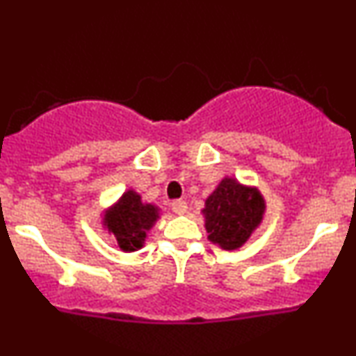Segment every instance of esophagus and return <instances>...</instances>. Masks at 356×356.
<instances>
[{"mask_svg": "<svg viewBox=\"0 0 356 356\" xmlns=\"http://www.w3.org/2000/svg\"><path fill=\"white\" fill-rule=\"evenodd\" d=\"M172 211L175 214H186L187 212V202L186 201H174L172 202Z\"/></svg>", "mask_w": 356, "mask_h": 356, "instance_id": "obj_1", "label": "esophagus"}]
</instances>
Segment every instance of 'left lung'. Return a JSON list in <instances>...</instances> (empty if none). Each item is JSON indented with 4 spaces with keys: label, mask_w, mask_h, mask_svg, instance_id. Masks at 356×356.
<instances>
[{
    "label": "left lung",
    "mask_w": 356,
    "mask_h": 356,
    "mask_svg": "<svg viewBox=\"0 0 356 356\" xmlns=\"http://www.w3.org/2000/svg\"><path fill=\"white\" fill-rule=\"evenodd\" d=\"M264 212L266 201L257 187L224 177L202 209L207 239L226 251L239 249L263 222Z\"/></svg>",
    "instance_id": "8db88e82"
}]
</instances>
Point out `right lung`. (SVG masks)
I'll use <instances>...</instances> for the list:
<instances>
[{
    "label": "right lung",
    "instance_id": "1",
    "mask_svg": "<svg viewBox=\"0 0 356 356\" xmlns=\"http://www.w3.org/2000/svg\"><path fill=\"white\" fill-rule=\"evenodd\" d=\"M159 218L161 209L155 204L144 202L138 192L129 189L112 207L104 211L102 224L117 239L122 251L134 252L144 248L147 234Z\"/></svg>",
    "mask_w": 356,
    "mask_h": 356
}]
</instances>
